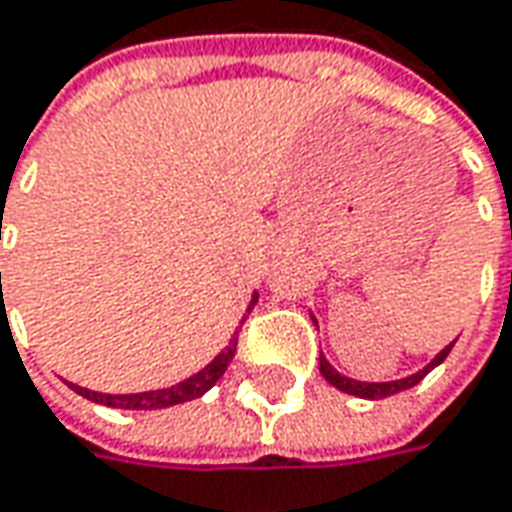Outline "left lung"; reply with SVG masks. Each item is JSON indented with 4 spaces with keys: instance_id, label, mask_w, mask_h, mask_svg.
<instances>
[{
    "instance_id": "8db88e82",
    "label": "left lung",
    "mask_w": 512,
    "mask_h": 512,
    "mask_svg": "<svg viewBox=\"0 0 512 512\" xmlns=\"http://www.w3.org/2000/svg\"><path fill=\"white\" fill-rule=\"evenodd\" d=\"M456 343V340H453ZM453 343L445 345L436 357H433L422 371H416V374H411V377H402V379H391V382H360V379H348L343 377L337 368H331V362L320 354V374L337 388V391H343V394H354V397H360V399H385V397H391V394H399V391H408V388H414L416 382L419 379L425 377V374H431L433 368L439 365V362L445 360L450 354V348H453Z\"/></svg>"
}]
</instances>
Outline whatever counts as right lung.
<instances>
[{"instance_id": "right-lung-1", "label": "right lung", "mask_w": 512, "mask_h": 512, "mask_svg": "<svg viewBox=\"0 0 512 512\" xmlns=\"http://www.w3.org/2000/svg\"><path fill=\"white\" fill-rule=\"evenodd\" d=\"M255 303L257 294H252V303H249L246 314L252 311ZM243 320H246V317H243ZM243 320H240V326H243ZM235 348H238V331H235V337L229 340V345H226L221 354L209 362L206 368H201L198 374H192V377L184 379V382L172 385V388H161V391H144V394H98V391L81 388V385H73V382H70V388H73L76 394H81L84 399L98 402V405H107V408H124V411H161V408H172V405H181V402H189V399L203 397V394L223 377V371L229 368V362L235 357Z\"/></svg>"}]
</instances>
